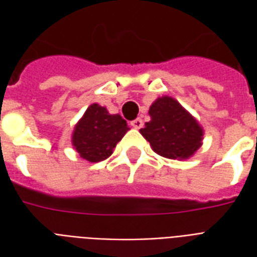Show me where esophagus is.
<instances>
[{"instance_id":"obj_1","label":"esophagus","mask_w":257,"mask_h":257,"mask_svg":"<svg viewBox=\"0 0 257 257\" xmlns=\"http://www.w3.org/2000/svg\"><path fill=\"white\" fill-rule=\"evenodd\" d=\"M131 125H132L134 128L140 129L142 126H143V119H142V118H136V119H134V121H131Z\"/></svg>"}]
</instances>
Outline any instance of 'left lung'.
I'll return each instance as SVG.
<instances>
[{
    "label": "left lung",
    "mask_w": 257,
    "mask_h": 257,
    "mask_svg": "<svg viewBox=\"0 0 257 257\" xmlns=\"http://www.w3.org/2000/svg\"><path fill=\"white\" fill-rule=\"evenodd\" d=\"M151 121L140 129L157 154L171 160H189L202 145L204 129L178 100L158 97L149 110Z\"/></svg>",
    "instance_id": "obj_1"
}]
</instances>
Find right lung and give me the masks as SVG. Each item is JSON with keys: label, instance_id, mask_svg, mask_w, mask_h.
I'll return each mask as SVG.
<instances>
[{"label": "right lung", "instance_id": "1", "mask_svg": "<svg viewBox=\"0 0 257 257\" xmlns=\"http://www.w3.org/2000/svg\"><path fill=\"white\" fill-rule=\"evenodd\" d=\"M128 129L126 121L119 114H110L106 107L93 103L75 125L71 143L81 158L99 162L111 156Z\"/></svg>", "mask_w": 257, "mask_h": 257}]
</instances>
